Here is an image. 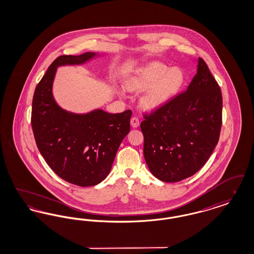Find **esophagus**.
Instances as JSON below:
<instances>
[{"mask_svg":"<svg viewBox=\"0 0 254 254\" xmlns=\"http://www.w3.org/2000/svg\"><path fill=\"white\" fill-rule=\"evenodd\" d=\"M130 125H131L132 127L136 128V127H139L140 121H139V119L137 117H133V118H131V120H130Z\"/></svg>","mask_w":254,"mask_h":254,"instance_id":"obj_1","label":"esophagus"}]
</instances>
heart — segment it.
Here are the masks:
<instances>
[{
  "label": "heart",
  "instance_id": "heart-1",
  "mask_svg": "<svg viewBox=\"0 0 254 254\" xmlns=\"http://www.w3.org/2000/svg\"><path fill=\"white\" fill-rule=\"evenodd\" d=\"M185 74L179 67L153 62L141 67L127 82L128 91H144L149 88L142 99L147 110H157L165 107L177 95L185 84Z\"/></svg>",
  "mask_w": 254,
  "mask_h": 254
}]
</instances>
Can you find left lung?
Here are the masks:
<instances>
[{"label": "left lung", "instance_id": "1", "mask_svg": "<svg viewBox=\"0 0 254 254\" xmlns=\"http://www.w3.org/2000/svg\"><path fill=\"white\" fill-rule=\"evenodd\" d=\"M222 108L220 86L199 58L188 89L141 123L150 172L161 181L174 183L202 169L217 145Z\"/></svg>", "mask_w": 254, "mask_h": 254}]
</instances>
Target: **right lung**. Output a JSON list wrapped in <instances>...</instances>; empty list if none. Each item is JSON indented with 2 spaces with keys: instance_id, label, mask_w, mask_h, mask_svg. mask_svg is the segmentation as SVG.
Segmentation results:
<instances>
[{
  "instance_id": "1",
  "label": "right lung",
  "mask_w": 254,
  "mask_h": 254,
  "mask_svg": "<svg viewBox=\"0 0 254 254\" xmlns=\"http://www.w3.org/2000/svg\"><path fill=\"white\" fill-rule=\"evenodd\" d=\"M98 55H63L50 65L37 85L31 125L37 146L50 169L64 181L91 187L107 178L122 141L130 129L131 110L111 114L95 109L77 114L56 103L52 86L62 65L83 64Z\"/></svg>"
}]
</instances>
